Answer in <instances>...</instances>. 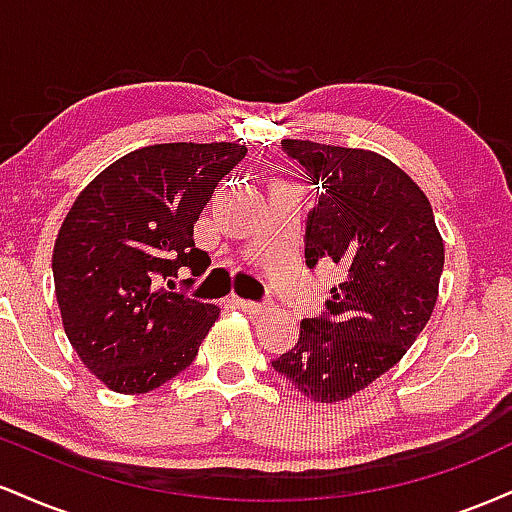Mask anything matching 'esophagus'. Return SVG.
<instances>
[{
	"mask_svg": "<svg viewBox=\"0 0 512 512\" xmlns=\"http://www.w3.org/2000/svg\"><path fill=\"white\" fill-rule=\"evenodd\" d=\"M236 305L243 313L248 315H260L264 310V303H255V301H243V298H236Z\"/></svg>",
	"mask_w": 512,
	"mask_h": 512,
	"instance_id": "1",
	"label": "esophagus"
}]
</instances>
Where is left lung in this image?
Returning <instances> with one entry per match:
<instances>
[{"label":"left lung","mask_w":512,"mask_h":512,"mask_svg":"<svg viewBox=\"0 0 512 512\" xmlns=\"http://www.w3.org/2000/svg\"><path fill=\"white\" fill-rule=\"evenodd\" d=\"M281 149L320 190L305 264L332 262L344 279L272 366L313 402H342L395 366L431 320L445 245L424 190L390 158L303 139Z\"/></svg>","instance_id":"left-lung-1"}]
</instances>
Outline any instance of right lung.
Listing matches in <instances>:
<instances>
[{"label":"right lung","instance_id":"obj_1","mask_svg":"<svg viewBox=\"0 0 512 512\" xmlns=\"http://www.w3.org/2000/svg\"><path fill=\"white\" fill-rule=\"evenodd\" d=\"M248 154L231 142L154 144L117 158L69 209L52 250L69 344L120 395L156 390L195 361L221 310L161 281L204 272L195 221Z\"/></svg>","mask_w":512,"mask_h":512}]
</instances>
